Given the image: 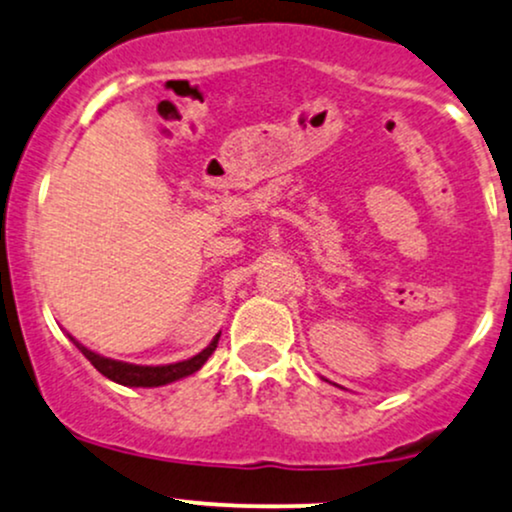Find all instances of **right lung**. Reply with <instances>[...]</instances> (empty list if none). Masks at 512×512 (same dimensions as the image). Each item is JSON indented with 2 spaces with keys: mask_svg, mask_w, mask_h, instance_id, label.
<instances>
[{
  "mask_svg": "<svg viewBox=\"0 0 512 512\" xmlns=\"http://www.w3.org/2000/svg\"><path fill=\"white\" fill-rule=\"evenodd\" d=\"M71 338V336H69ZM73 343H76V348L83 353L85 357L90 360V365L97 369V372L104 374L107 379L116 381V384H123V386H164V384H171V381L176 379H183L188 377V374H193L200 369L202 365L207 362V357L217 350V343H219V334L212 338V343L202 350V353H197L190 357V360H183V362H174V365H157V367H147V365H131V362H119V360H109V357H102L97 353H92L90 348H85L83 343H78L76 338H71Z\"/></svg>",
  "mask_w": 512,
  "mask_h": 512,
  "instance_id": "obj_1",
  "label": "right lung"
}]
</instances>
